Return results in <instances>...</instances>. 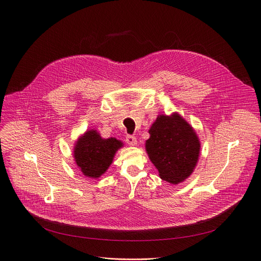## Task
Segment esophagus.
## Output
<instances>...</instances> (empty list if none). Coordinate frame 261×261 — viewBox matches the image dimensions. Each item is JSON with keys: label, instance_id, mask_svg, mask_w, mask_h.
I'll use <instances>...</instances> for the list:
<instances>
[{"label": "esophagus", "instance_id": "esophagus-1", "mask_svg": "<svg viewBox=\"0 0 261 261\" xmlns=\"http://www.w3.org/2000/svg\"><path fill=\"white\" fill-rule=\"evenodd\" d=\"M126 142L129 146H136L137 145L136 137L133 136V135H127L126 136Z\"/></svg>", "mask_w": 261, "mask_h": 261}]
</instances>
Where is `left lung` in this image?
I'll use <instances>...</instances> for the list:
<instances>
[{
  "label": "left lung",
  "instance_id": "obj_1",
  "mask_svg": "<svg viewBox=\"0 0 261 261\" xmlns=\"http://www.w3.org/2000/svg\"><path fill=\"white\" fill-rule=\"evenodd\" d=\"M146 151L160 177L172 185L192 174L199 158L200 142L188 121L177 112L160 114L149 129Z\"/></svg>",
  "mask_w": 261,
  "mask_h": 261
}]
</instances>
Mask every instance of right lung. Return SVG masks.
I'll list each match as a JSON object with an SVG mask.
<instances>
[{"label": "right lung", "mask_w": 261, "mask_h": 261, "mask_svg": "<svg viewBox=\"0 0 261 261\" xmlns=\"http://www.w3.org/2000/svg\"><path fill=\"white\" fill-rule=\"evenodd\" d=\"M121 147L123 142L115 137L102 138L96 130H87L74 144V162L84 176L98 178L108 170Z\"/></svg>", "instance_id": "obj_1"}]
</instances>
